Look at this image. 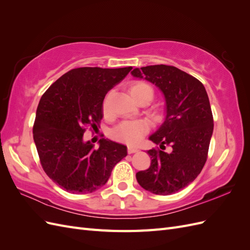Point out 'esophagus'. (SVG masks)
I'll use <instances>...</instances> for the list:
<instances>
[{
	"mask_svg": "<svg viewBox=\"0 0 250 250\" xmlns=\"http://www.w3.org/2000/svg\"><path fill=\"white\" fill-rule=\"evenodd\" d=\"M138 148H135V147H131V146H128V148H127V152L129 153V154H132V153H135V152H138Z\"/></svg>",
	"mask_w": 250,
	"mask_h": 250,
	"instance_id": "34e87169",
	"label": "esophagus"
}]
</instances>
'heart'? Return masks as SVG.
Returning <instances> with one entry per match:
<instances>
[{"instance_id":"obj_1","label":"heart","mask_w":250,"mask_h":250,"mask_svg":"<svg viewBox=\"0 0 250 250\" xmlns=\"http://www.w3.org/2000/svg\"><path fill=\"white\" fill-rule=\"evenodd\" d=\"M129 94L132 99L140 105H146L150 101H152L155 92L154 88L149 83L145 81H133L129 84ZM108 97L105 98L103 103L104 111L107 110ZM152 115L155 118L161 117V111L154 109ZM149 130V124L145 120L137 121H127V122L121 123L111 130L112 138L120 142H124L128 145H137L142 140L144 134H146Z\"/></svg>"}]
</instances>
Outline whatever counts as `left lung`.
I'll return each mask as SVG.
<instances>
[{"label":"left lung","instance_id":"obj_1","mask_svg":"<svg viewBox=\"0 0 250 250\" xmlns=\"http://www.w3.org/2000/svg\"><path fill=\"white\" fill-rule=\"evenodd\" d=\"M131 74L153 83L166 99V119L149 138L160 148L148 151L151 165L137 180L153 194H174L194 181L208 160L214 129L208 96L198 79L172 65L137 67Z\"/></svg>","mask_w":250,"mask_h":250}]
</instances>
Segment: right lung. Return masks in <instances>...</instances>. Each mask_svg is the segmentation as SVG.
<instances>
[{
	"label": "right lung",
	"instance_id": "add662e5",
	"mask_svg": "<svg viewBox=\"0 0 250 250\" xmlns=\"http://www.w3.org/2000/svg\"><path fill=\"white\" fill-rule=\"evenodd\" d=\"M132 67H78L62 75L39 103L33 139L43 171L73 194L97 191L107 183L113 167L127 155V147L107 139L95 149L83 140L103 118V100Z\"/></svg>",
	"mask_w": 250,
	"mask_h": 250
}]
</instances>
